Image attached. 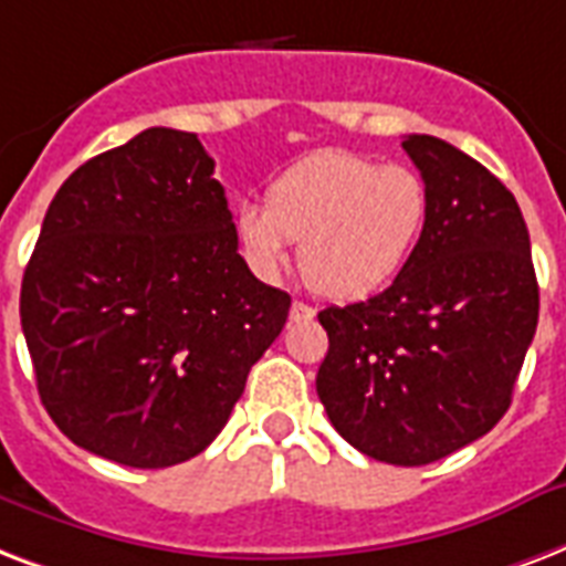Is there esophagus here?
<instances>
[{
  "label": "esophagus",
  "mask_w": 566,
  "mask_h": 566,
  "mask_svg": "<svg viewBox=\"0 0 566 566\" xmlns=\"http://www.w3.org/2000/svg\"><path fill=\"white\" fill-rule=\"evenodd\" d=\"M313 315H315V310L310 304H304V301H295V304H292V310H289V318H292V322H310Z\"/></svg>",
  "instance_id": "1"
}]
</instances>
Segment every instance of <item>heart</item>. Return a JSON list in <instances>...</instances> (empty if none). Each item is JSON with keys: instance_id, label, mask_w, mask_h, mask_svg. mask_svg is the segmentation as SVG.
<instances>
[{"instance_id": "b5f03b06", "label": "heart", "mask_w": 566, "mask_h": 566, "mask_svg": "<svg viewBox=\"0 0 566 566\" xmlns=\"http://www.w3.org/2000/svg\"><path fill=\"white\" fill-rule=\"evenodd\" d=\"M428 214L431 195L416 168L327 150L280 174L265 209L244 206L239 212L235 233L262 277L280 274L286 242H295L306 286L333 301H357L405 269Z\"/></svg>"}]
</instances>
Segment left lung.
Here are the masks:
<instances>
[{"label": "left lung", "instance_id": "1", "mask_svg": "<svg viewBox=\"0 0 566 566\" xmlns=\"http://www.w3.org/2000/svg\"><path fill=\"white\" fill-rule=\"evenodd\" d=\"M401 147L431 195L424 233L392 286L318 313L331 348L315 389L354 449L424 467L505 416L541 295L514 195L433 135Z\"/></svg>", "mask_w": 566, "mask_h": 566}]
</instances>
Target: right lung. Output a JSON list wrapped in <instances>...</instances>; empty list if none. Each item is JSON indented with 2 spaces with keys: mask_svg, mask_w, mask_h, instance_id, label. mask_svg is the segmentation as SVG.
<instances>
[{
  "mask_svg": "<svg viewBox=\"0 0 566 566\" xmlns=\"http://www.w3.org/2000/svg\"><path fill=\"white\" fill-rule=\"evenodd\" d=\"M214 161L153 126L87 159L52 197L20 322L61 433L105 461L165 470L221 433L292 297L239 256Z\"/></svg>",
  "mask_w": 566,
  "mask_h": 566,
  "instance_id": "obj_1",
  "label": "right lung"
}]
</instances>
